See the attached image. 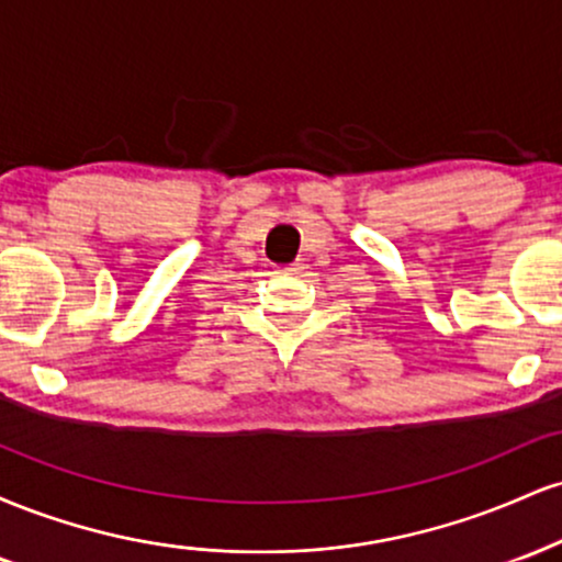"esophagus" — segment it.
Returning a JSON list of instances; mask_svg holds the SVG:
<instances>
[{
	"label": "esophagus",
	"instance_id": "1",
	"mask_svg": "<svg viewBox=\"0 0 562 562\" xmlns=\"http://www.w3.org/2000/svg\"><path fill=\"white\" fill-rule=\"evenodd\" d=\"M303 272V263H290V267H280L274 274H301Z\"/></svg>",
	"mask_w": 562,
	"mask_h": 562
}]
</instances>
